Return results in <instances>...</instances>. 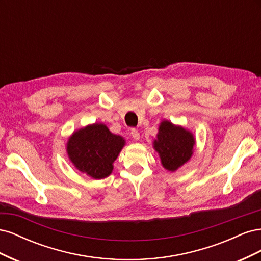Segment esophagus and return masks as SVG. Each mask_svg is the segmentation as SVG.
Returning a JSON list of instances; mask_svg holds the SVG:
<instances>
[{
    "label": "esophagus",
    "instance_id": "34e87169",
    "mask_svg": "<svg viewBox=\"0 0 261 261\" xmlns=\"http://www.w3.org/2000/svg\"><path fill=\"white\" fill-rule=\"evenodd\" d=\"M130 135H132V137H133L134 139H135V140H138V139L140 138V135H139L138 130L135 129V128H133V129L130 130Z\"/></svg>",
    "mask_w": 261,
    "mask_h": 261
}]
</instances>
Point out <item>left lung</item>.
Masks as SVG:
<instances>
[{
    "instance_id": "left-lung-1",
    "label": "left lung",
    "mask_w": 261,
    "mask_h": 261,
    "mask_svg": "<svg viewBox=\"0 0 261 261\" xmlns=\"http://www.w3.org/2000/svg\"><path fill=\"white\" fill-rule=\"evenodd\" d=\"M195 144L196 139L191 130L163 120L152 146L160 156L162 167L170 172H175L191 160Z\"/></svg>"
}]
</instances>
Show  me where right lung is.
<instances>
[{
  "label": "right lung",
  "mask_w": 261,
  "mask_h": 261,
  "mask_svg": "<svg viewBox=\"0 0 261 261\" xmlns=\"http://www.w3.org/2000/svg\"><path fill=\"white\" fill-rule=\"evenodd\" d=\"M125 144L124 137L110 132L106 124L93 123L68 137L66 152L78 171L93 179H102L112 173L113 163Z\"/></svg>",
  "instance_id": "obj_1"
}]
</instances>
